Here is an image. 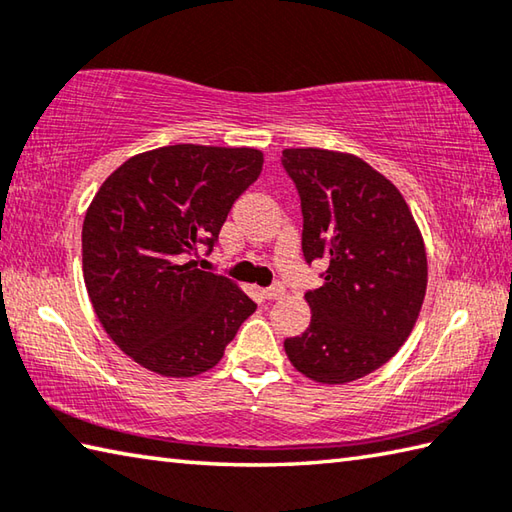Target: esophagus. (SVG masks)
<instances>
[{"label": "esophagus", "instance_id": "1", "mask_svg": "<svg viewBox=\"0 0 512 512\" xmlns=\"http://www.w3.org/2000/svg\"><path fill=\"white\" fill-rule=\"evenodd\" d=\"M262 295L266 297V300H280V297L284 295V284L282 282H275L273 286L264 288Z\"/></svg>", "mask_w": 512, "mask_h": 512}]
</instances>
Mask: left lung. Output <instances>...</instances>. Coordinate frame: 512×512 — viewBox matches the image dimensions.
I'll return each instance as SVG.
<instances>
[{"label": "left lung", "mask_w": 512, "mask_h": 512, "mask_svg": "<svg viewBox=\"0 0 512 512\" xmlns=\"http://www.w3.org/2000/svg\"><path fill=\"white\" fill-rule=\"evenodd\" d=\"M282 165L302 201L306 264H329L324 284L304 295L309 329L284 351L315 383H351L383 367L414 329L427 286L421 230L396 185L358 156L297 147Z\"/></svg>", "instance_id": "8db88e82"}]
</instances>
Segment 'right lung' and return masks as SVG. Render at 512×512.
<instances>
[{
	"mask_svg": "<svg viewBox=\"0 0 512 512\" xmlns=\"http://www.w3.org/2000/svg\"><path fill=\"white\" fill-rule=\"evenodd\" d=\"M262 165L253 147L167 145L100 185L82 224V275L102 329L141 367L199 376L255 313L237 284L188 257L201 244L210 253Z\"/></svg>",
	"mask_w": 512,
	"mask_h": 512,
	"instance_id": "obj_1",
	"label": "right lung"
}]
</instances>
